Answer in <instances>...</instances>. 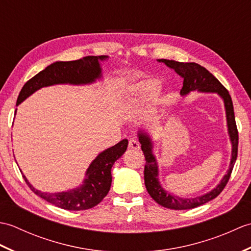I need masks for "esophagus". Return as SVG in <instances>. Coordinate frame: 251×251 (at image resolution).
<instances>
[{
	"instance_id": "obj_1",
	"label": "esophagus",
	"mask_w": 251,
	"mask_h": 251,
	"mask_svg": "<svg viewBox=\"0 0 251 251\" xmlns=\"http://www.w3.org/2000/svg\"><path fill=\"white\" fill-rule=\"evenodd\" d=\"M128 148L129 149H134V150H139L140 149V143L137 139H134V138H131V139L128 141Z\"/></svg>"
}]
</instances>
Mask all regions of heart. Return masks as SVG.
Segmentation results:
<instances>
[{
	"label": "heart",
	"mask_w": 251,
	"mask_h": 251,
	"mask_svg": "<svg viewBox=\"0 0 251 251\" xmlns=\"http://www.w3.org/2000/svg\"><path fill=\"white\" fill-rule=\"evenodd\" d=\"M157 88V83L155 81H143L136 84L131 88V94L137 99H145L150 96Z\"/></svg>",
	"instance_id": "heart-1"
}]
</instances>
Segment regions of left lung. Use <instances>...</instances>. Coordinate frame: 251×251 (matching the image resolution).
Segmentation results:
<instances>
[{
    "instance_id": "8db88e82",
    "label": "left lung",
    "mask_w": 251,
    "mask_h": 251,
    "mask_svg": "<svg viewBox=\"0 0 251 251\" xmlns=\"http://www.w3.org/2000/svg\"><path fill=\"white\" fill-rule=\"evenodd\" d=\"M158 61L164 62L167 67L174 69L179 75L183 78V87L181 89V95H186L192 90H200V92H214L218 93L225 100L226 111V121L228 127V134H230L232 142V158L230 164V169L227 174L223 177L220 184H218L216 189L205 195L197 196L194 199H181V197L172 195L165 191L157 179V164L155 157L152 154L151 140L146 134L140 132L139 141L141 143V149L145 154L146 165H145V184L148 193L151 195L152 199L161 206L170 208V209H191L206 204L211 200L216 199L223 189L226 188L228 179L231 177L234 164L236 162L237 152H238V130L235 122V115H234L233 102L227 89L212 75V74L195 62H179L175 60L159 59Z\"/></svg>"
}]
</instances>
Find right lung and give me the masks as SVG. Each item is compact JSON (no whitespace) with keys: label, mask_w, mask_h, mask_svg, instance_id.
I'll list each match as a JSON object with an SVG mask.
<instances>
[{"label":"right lung","mask_w":251,"mask_h":251,"mask_svg":"<svg viewBox=\"0 0 251 251\" xmlns=\"http://www.w3.org/2000/svg\"><path fill=\"white\" fill-rule=\"evenodd\" d=\"M105 56H86L73 61H58L45 68L30 78L21 88L17 98V104L33 94L35 90L54 84H87L101 76L99 60ZM128 140L123 139L117 145L100 153L90 164L86 172L84 184L61 193H42L32 186L25 176V183L34 192L50 204L67 210H85L98 205L109 193L112 182L111 168L117 158L126 151Z\"/></svg>","instance_id":"right-lung-1"}]
</instances>
